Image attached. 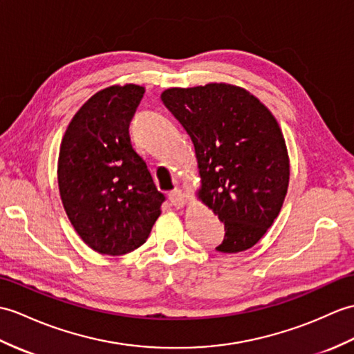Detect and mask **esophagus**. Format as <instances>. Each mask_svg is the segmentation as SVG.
Instances as JSON below:
<instances>
[{
	"instance_id": "obj_1",
	"label": "esophagus",
	"mask_w": 354,
	"mask_h": 354,
	"mask_svg": "<svg viewBox=\"0 0 354 354\" xmlns=\"http://www.w3.org/2000/svg\"><path fill=\"white\" fill-rule=\"evenodd\" d=\"M169 197H170L171 205H175L176 208H184L185 205H187V196H185V193L183 190H178V188H176V190L171 192L169 194Z\"/></svg>"
}]
</instances>
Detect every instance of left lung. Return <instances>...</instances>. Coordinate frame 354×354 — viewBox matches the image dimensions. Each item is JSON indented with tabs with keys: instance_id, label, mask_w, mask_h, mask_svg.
Wrapping results in <instances>:
<instances>
[{
	"instance_id": "left-lung-1",
	"label": "left lung",
	"mask_w": 354,
	"mask_h": 354,
	"mask_svg": "<svg viewBox=\"0 0 354 354\" xmlns=\"http://www.w3.org/2000/svg\"><path fill=\"white\" fill-rule=\"evenodd\" d=\"M161 101L194 145L197 199L225 223L217 250L253 248L274 223L290 184L288 149L273 113L229 83L170 87Z\"/></svg>"
}]
</instances>
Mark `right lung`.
I'll return each mask as SVG.
<instances>
[{
  "mask_svg": "<svg viewBox=\"0 0 354 354\" xmlns=\"http://www.w3.org/2000/svg\"><path fill=\"white\" fill-rule=\"evenodd\" d=\"M143 93L137 84L100 90L81 105L62 138L57 179L63 208L81 240L101 254L140 248L161 214L164 194L128 131Z\"/></svg>",
  "mask_w": 354,
  "mask_h": 354,
  "instance_id": "obj_1",
  "label": "right lung"
}]
</instances>
